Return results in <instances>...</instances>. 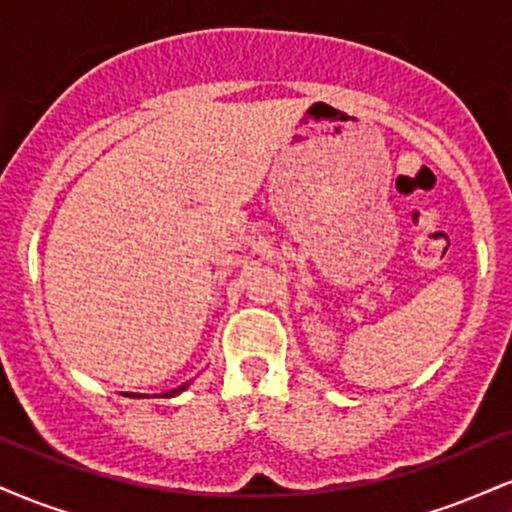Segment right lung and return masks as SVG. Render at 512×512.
Returning <instances> with one entry per match:
<instances>
[{
    "label": "right lung",
    "mask_w": 512,
    "mask_h": 512,
    "mask_svg": "<svg viewBox=\"0 0 512 512\" xmlns=\"http://www.w3.org/2000/svg\"><path fill=\"white\" fill-rule=\"evenodd\" d=\"M185 387H187V385H180V387H175V390H170V392H166V395H163V397H173V395H178V392H182V390H185Z\"/></svg>",
    "instance_id": "1"
}]
</instances>
